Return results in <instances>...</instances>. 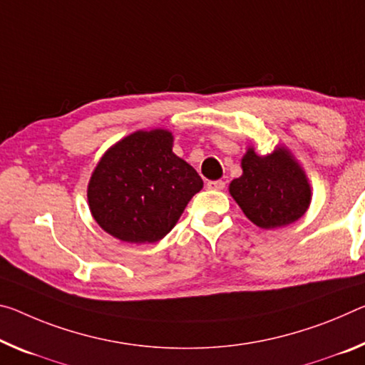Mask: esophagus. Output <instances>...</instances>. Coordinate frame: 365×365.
I'll list each match as a JSON object with an SVG mask.
<instances>
[{"mask_svg":"<svg viewBox=\"0 0 365 365\" xmlns=\"http://www.w3.org/2000/svg\"><path fill=\"white\" fill-rule=\"evenodd\" d=\"M206 187L210 190H224L225 183L222 180H210L206 183Z\"/></svg>","mask_w":365,"mask_h":365,"instance_id":"esophagus-1","label":"esophagus"}]
</instances>
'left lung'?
I'll return each mask as SVG.
<instances>
[{
    "mask_svg": "<svg viewBox=\"0 0 365 365\" xmlns=\"http://www.w3.org/2000/svg\"><path fill=\"white\" fill-rule=\"evenodd\" d=\"M242 170L230 182L229 193L258 227L276 229L296 222L310 206L309 178L287 148L277 146L268 155L248 148Z\"/></svg>",
    "mask_w": 365,
    "mask_h": 365,
    "instance_id": "8db88e82",
    "label": "left lung"
}]
</instances>
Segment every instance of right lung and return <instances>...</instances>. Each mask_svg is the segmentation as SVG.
I'll use <instances>...</instances> for the list:
<instances>
[{
  "instance_id": "1",
  "label": "right lung",
  "mask_w": 365,
  "mask_h": 365,
  "mask_svg": "<svg viewBox=\"0 0 365 365\" xmlns=\"http://www.w3.org/2000/svg\"><path fill=\"white\" fill-rule=\"evenodd\" d=\"M172 146L170 131L141 130L102 155L88 200L92 217L107 234L128 244H154L173 229L203 180Z\"/></svg>"
}]
</instances>
